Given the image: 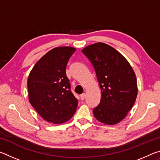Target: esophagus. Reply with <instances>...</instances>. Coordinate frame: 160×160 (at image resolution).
Returning a JSON list of instances; mask_svg holds the SVG:
<instances>
[{
    "label": "esophagus",
    "instance_id": "esophagus-1",
    "mask_svg": "<svg viewBox=\"0 0 160 160\" xmlns=\"http://www.w3.org/2000/svg\"><path fill=\"white\" fill-rule=\"evenodd\" d=\"M85 97H86V94L85 93H83V94H82L80 95V99H81V100H84L85 99Z\"/></svg>",
    "mask_w": 160,
    "mask_h": 160
}]
</instances>
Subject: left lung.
Listing matches in <instances>:
<instances>
[{
	"instance_id": "obj_1",
	"label": "left lung",
	"mask_w": 160,
	"mask_h": 160,
	"mask_svg": "<svg viewBox=\"0 0 160 160\" xmlns=\"http://www.w3.org/2000/svg\"><path fill=\"white\" fill-rule=\"evenodd\" d=\"M95 70L101 100L93 109L97 120L107 125L122 121L131 109L138 94L135 74L128 61L113 47L96 43L82 50Z\"/></svg>"
}]
</instances>
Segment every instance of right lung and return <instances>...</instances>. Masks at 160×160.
Here are the masks:
<instances>
[{"label":"right lung","instance_id":"1","mask_svg":"<svg viewBox=\"0 0 160 160\" xmlns=\"http://www.w3.org/2000/svg\"><path fill=\"white\" fill-rule=\"evenodd\" d=\"M75 48L56 47L48 51L31 70L28 80L29 100L45 121L60 124L75 112L78 99L70 90L66 66Z\"/></svg>","mask_w":160,"mask_h":160}]
</instances>
